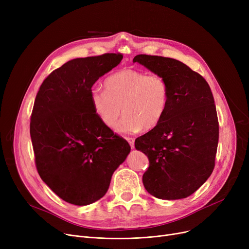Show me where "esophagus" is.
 Returning a JSON list of instances; mask_svg holds the SVG:
<instances>
[{"instance_id":"obj_1","label":"esophagus","mask_w":249,"mask_h":249,"mask_svg":"<svg viewBox=\"0 0 249 249\" xmlns=\"http://www.w3.org/2000/svg\"><path fill=\"white\" fill-rule=\"evenodd\" d=\"M126 140L128 141V143L130 144V146H131V148H134V138L132 137H126Z\"/></svg>"}]
</instances>
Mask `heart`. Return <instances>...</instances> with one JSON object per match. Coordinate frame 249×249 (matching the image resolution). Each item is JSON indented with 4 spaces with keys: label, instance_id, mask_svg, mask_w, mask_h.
Segmentation results:
<instances>
[{
    "label": "heart",
    "instance_id": "1",
    "mask_svg": "<svg viewBox=\"0 0 249 249\" xmlns=\"http://www.w3.org/2000/svg\"><path fill=\"white\" fill-rule=\"evenodd\" d=\"M105 89L90 91V104L99 120L108 128L117 126L122 133L137 132L143 128L158 126L167 111L169 88L159 74L126 69L118 71L105 80Z\"/></svg>",
    "mask_w": 249,
    "mask_h": 249
}]
</instances>
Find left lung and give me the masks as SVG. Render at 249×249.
<instances>
[{
    "instance_id": "8db88e82",
    "label": "left lung",
    "mask_w": 249,
    "mask_h": 249,
    "mask_svg": "<svg viewBox=\"0 0 249 249\" xmlns=\"http://www.w3.org/2000/svg\"><path fill=\"white\" fill-rule=\"evenodd\" d=\"M133 62L161 75L169 88L163 119L135 140V148L149 160L143 185L155 198H187L215 166L219 124L211 89L201 74L177 59L139 54Z\"/></svg>"
}]
</instances>
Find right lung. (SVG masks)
<instances>
[{
  "instance_id": "add662e5",
  "label": "right lung",
  "mask_w": 249,
  "mask_h": 249,
  "mask_svg": "<svg viewBox=\"0 0 249 249\" xmlns=\"http://www.w3.org/2000/svg\"><path fill=\"white\" fill-rule=\"evenodd\" d=\"M120 53L74 58L39 89L30 135L39 176L63 201L86 206L104 197L130 153L128 142L94 113L91 87L121 62Z\"/></svg>"
}]
</instances>
